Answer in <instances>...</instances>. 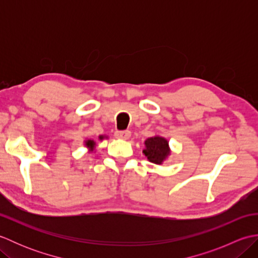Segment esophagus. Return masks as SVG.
<instances>
[{"instance_id":"obj_1","label":"esophagus","mask_w":258,"mask_h":258,"mask_svg":"<svg viewBox=\"0 0 258 258\" xmlns=\"http://www.w3.org/2000/svg\"><path fill=\"white\" fill-rule=\"evenodd\" d=\"M114 136L116 139H120V140H127L130 139L131 136V132L128 130H125V131H116V132L114 133Z\"/></svg>"}]
</instances>
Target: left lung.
I'll return each mask as SVG.
<instances>
[{"mask_svg":"<svg viewBox=\"0 0 258 258\" xmlns=\"http://www.w3.org/2000/svg\"><path fill=\"white\" fill-rule=\"evenodd\" d=\"M145 147L146 149L143 151V153L147 157V160L152 163L162 164V162L169 154L168 142L165 139L160 138V136L147 139L145 141Z\"/></svg>","mask_w":258,"mask_h":258,"instance_id":"8db88e82","label":"left lung"}]
</instances>
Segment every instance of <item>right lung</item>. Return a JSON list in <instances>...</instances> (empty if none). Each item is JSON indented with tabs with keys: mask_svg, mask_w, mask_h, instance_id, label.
<instances>
[{
	"mask_svg": "<svg viewBox=\"0 0 258 258\" xmlns=\"http://www.w3.org/2000/svg\"><path fill=\"white\" fill-rule=\"evenodd\" d=\"M86 145H87V147H93V146H94V142H93V141H87L86 142Z\"/></svg>",
	"mask_w": 258,
	"mask_h": 258,
	"instance_id": "obj_1",
	"label": "right lung"
}]
</instances>
